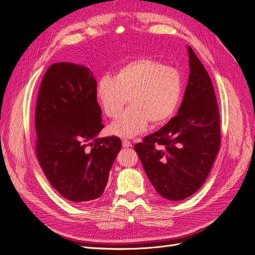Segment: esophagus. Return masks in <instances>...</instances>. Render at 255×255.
<instances>
[{"label": "esophagus", "instance_id": "34e87169", "mask_svg": "<svg viewBox=\"0 0 255 255\" xmlns=\"http://www.w3.org/2000/svg\"><path fill=\"white\" fill-rule=\"evenodd\" d=\"M123 147H124V148H130V147H132V144H131L129 140L124 139V140H123Z\"/></svg>", "mask_w": 255, "mask_h": 255}]
</instances>
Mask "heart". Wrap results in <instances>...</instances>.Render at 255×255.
I'll return each mask as SVG.
<instances>
[{
  "instance_id": "1",
  "label": "heart",
  "mask_w": 255,
  "mask_h": 255,
  "mask_svg": "<svg viewBox=\"0 0 255 255\" xmlns=\"http://www.w3.org/2000/svg\"><path fill=\"white\" fill-rule=\"evenodd\" d=\"M96 98L108 118L119 117L128 102L130 107L109 126L110 133L134 137L148 124L158 126L170 119L180 104L182 80L178 72L153 59L139 58L123 66L110 78L96 85Z\"/></svg>"
}]
</instances>
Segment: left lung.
<instances>
[{"label": "left lung", "mask_w": 255, "mask_h": 255, "mask_svg": "<svg viewBox=\"0 0 255 255\" xmlns=\"http://www.w3.org/2000/svg\"><path fill=\"white\" fill-rule=\"evenodd\" d=\"M189 78L177 116L134 146L155 191L182 201L200 189L221 144L220 113L208 72L190 46Z\"/></svg>", "instance_id": "obj_1"}]
</instances>
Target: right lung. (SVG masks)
<instances>
[{
  "instance_id": "add662e5",
  "label": "right lung",
  "mask_w": 255,
  "mask_h": 255,
  "mask_svg": "<svg viewBox=\"0 0 255 255\" xmlns=\"http://www.w3.org/2000/svg\"><path fill=\"white\" fill-rule=\"evenodd\" d=\"M97 81L84 65L54 63L47 69L35 108L36 156L49 183L66 200L89 203L104 193L122 148L104 128Z\"/></svg>"
}]
</instances>
